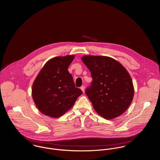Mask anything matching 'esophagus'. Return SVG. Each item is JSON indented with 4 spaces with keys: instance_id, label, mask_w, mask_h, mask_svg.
Masks as SVG:
<instances>
[{
    "instance_id": "34e87169",
    "label": "esophagus",
    "mask_w": 160,
    "mask_h": 160,
    "mask_svg": "<svg viewBox=\"0 0 160 160\" xmlns=\"http://www.w3.org/2000/svg\"><path fill=\"white\" fill-rule=\"evenodd\" d=\"M81 89L82 91L83 92H84V90H85V87H84V86H81Z\"/></svg>"
}]
</instances>
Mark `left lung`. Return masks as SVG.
Segmentation results:
<instances>
[{"label":"left lung","instance_id":"8db88e82","mask_svg":"<svg viewBox=\"0 0 160 160\" xmlns=\"http://www.w3.org/2000/svg\"><path fill=\"white\" fill-rule=\"evenodd\" d=\"M81 60L91 72L92 82L86 93L95 112L107 119L124 113L134 95L132 81L126 69L109 57L84 55Z\"/></svg>","mask_w":160,"mask_h":160}]
</instances>
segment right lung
<instances>
[{"label": "right lung", "instance_id": "obj_1", "mask_svg": "<svg viewBox=\"0 0 160 160\" xmlns=\"http://www.w3.org/2000/svg\"><path fill=\"white\" fill-rule=\"evenodd\" d=\"M74 55L50 59L36 78L32 97L38 110L51 118H59L72 107L82 91L75 87L68 71Z\"/></svg>", "mask_w": 160, "mask_h": 160}]
</instances>
